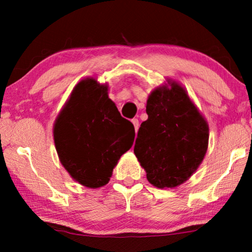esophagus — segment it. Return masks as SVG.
<instances>
[{
    "mask_svg": "<svg viewBox=\"0 0 252 252\" xmlns=\"http://www.w3.org/2000/svg\"><path fill=\"white\" fill-rule=\"evenodd\" d=\"M132 123L134 125V128H135V132H137V129H139V119L134 118V119H132Z\"/></svg>",
    "mask_w": 252,
    "mask_h": 252,
    "instance_id": "1",
    "label": "esophagus"
}]
</instances>
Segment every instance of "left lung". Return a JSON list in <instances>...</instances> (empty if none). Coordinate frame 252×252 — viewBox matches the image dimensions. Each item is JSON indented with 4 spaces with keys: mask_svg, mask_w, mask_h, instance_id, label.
I'll return each mask as SVG.
<instances>
[{
    "mask_svg": "<svg viewBox=\"0 0 252 252\" xmlns=\"http://www.w3.org/2000/svg\"><path fill=\"white\" fill-rule=\"evenodd\" d=\"M170 87L168 88V86ZM134 154L157 188H174L197 170L208 150L209 125L187 92L168 79L147 101Z\"/></svg>",
    "mask_w": 252,
    "mask_h": 252,
    "instance_id": "left-lung-1",
    "label": "left lung"
}]
</instances>
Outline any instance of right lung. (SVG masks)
Segmentation results:
<instances>
[{"instance_id":"obj_1","label":"right lung","mask_w":252,"mask_h":252,"mask_svg":"<svg viewBox=\"0 0 252 252\" xmlns=\"http://www.w3.org/2000/svg\"><path fill=\"white\" fill-rule=\"evenodd\" d=\"M133 124L120 116L108 85L81 80L58 115L54 140L58 157L72 178L88 188L108 184L122 155L133 146Z\"/></svg>"}]
</instances>
